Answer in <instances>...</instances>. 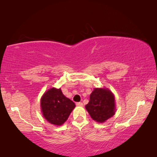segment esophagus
Listing matches in <instances>:
<instances>
[{
    "mask_svg": "<svg viewBox=\"0 0 157 157\" xmlns=\"http://www.w3.org/2000/svg\"><path fill=\"white\" fill-rule=\"evenodd\" d=\"M76 105L79 106V107H82V106H83V103L81 102H77L76 103Z\"/></svg>",
    "mask_w": 157,
    "mask_h": 157,
    "instance_id": "1",
    "label": "esophagus"
}]
</instances>
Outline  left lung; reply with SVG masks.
I'll use <instances>...</instances> for the list:
<instances>
[{"mask_svg": "<svg viewBox=\"0 0 157 157\" xmlns=\"http://www.w3.org/2000/svg\"><path fill=\"white\" fill-rule=\"evenodd\" d=\"M115 98L110 90L94 89L85 107L91 118L98 123H104L116 112Z\"/></svg>", "mask_w": 157, "mask_h": 157, "instance_id": "8db88e82", "label": "left lung"}]
</instances>
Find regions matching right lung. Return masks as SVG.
I'll list each match as a JSON object with an SVG mask.
<instances>
[{
	"label": "right lung",
	"instance_id": "add662e5",
	"mask_svg": "<svg viewBox=\"0 0 157 157\" xmlns=\"http://www.w3.org/2000/svg\"><path fill=\"white\" fill-rule=\"evenodd\" d=\"M75 107V103L62 94L61 89L48 90L41 99L44 117L55 125H62L64 123Z\"/></svg>",
	"mask_w": 157,
	"mask_h": 157
}]
</instances>
